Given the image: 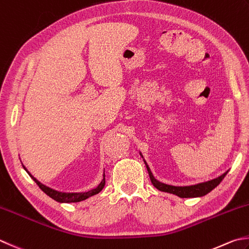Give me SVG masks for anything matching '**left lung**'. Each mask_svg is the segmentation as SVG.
<instances>
[{
  "label": "left lung",
  "instance_id": "8db88e82",
  "mask_svg": "<svg viewBox=\"0 0 249 249\" xmlns=\"http://www.w3.org/2000/svg\"><path fill=\"white\" fill-rule=\"evenodd\" d=\"M145 165H146L147 168V171H148V175L149 178H151V181L153 183V185L156 187L157 190L161 191V192H167V193H170V194H175L177 196H179V197L182 198H187V197H198V196H204L206 194H208L210 191H213L215 186H218L220 184V182H221L224 177L227 176V173H223L222 176H220L217 179H213L212 181H208V182H204V183H199V184H196V185H191V186H172V185H168V184H163V183L157 181L155 179L152 171L149 170V168L147 166L146 161L144 160Z\"/></svg>",
  "mask_w": 249,
  "mask_h": 249
}]
</instances>
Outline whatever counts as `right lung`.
<instances>
[{"label":"right lung","mask_w":249,"mask_h":249,"mask_svg":"<svg viewBox=\"0 0 249 249\" xmlns=\"http://www.w3.org/2000/svg\"><path fill=\"white\" fill-rule=\"evenodd\" d=\"M22 167L25 168V166H22ZM25 170L28 172V175H29L32 179H34V181L36 183L37 186H39L46 195H49L51 198H53L54 200L58 201V203H78V201L84 200L89 197H91V196H93V195L98 194L103 189H104V186H105V176H104V179L102 180L100 185L95 187V189L86 192V193H62V192L52 190V189H50V187L43 185L41 182L37 181L35 177H32L26 168H25Z\"/></svg>","instance_id":"obj_1"}]
</instances>
